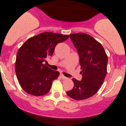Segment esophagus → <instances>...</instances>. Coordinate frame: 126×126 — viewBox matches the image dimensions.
I'll return each mask as SVG.
<instances>
[{
	"label": "esophagus",
	"instance_id": "esophagus-1",
	"mask_svg": "<svg viewBox=\"0 0 126 126\" xmlns=\"http://www.w3.org/2000/svg\"><path fill=\"white\" fill-rule=\"evenodd\" d=\"M60 77H61V78H62V79H63V80L67 79V78H66V77H64V76L63 75H60Z\"/></svg>",
	"mask_w": 126,
	"mask_h": 126
}]
</instances>
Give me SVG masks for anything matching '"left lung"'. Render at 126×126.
Listing matches in <instances>:
<instances>
[{
    "instance_id": "obj_1",
    "label": "left lung",
    "mask_w": 126,
    "mask_h": 126,
    "mask_svg": "<svg viewBox=\"0 0 126 126\" xmlns=\"http://www.w3.org/2000/svg\"><path fill=\"white\" fill-rule=\"evenodd\" d=\"M71 41L78 51L81 65V81L72 79L74 87L68 95L80 100L90 98L102 85L107 73L108 58L100 43L85 33L71 34Z\"/></svg>"
}]
</instances>
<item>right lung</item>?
<instances>
[{"label": "right lung", "instance_id": "right-lung-1", "mask_svg": "<svg viewBox=\"0 0 126 126\" xmlns=\"http://www.w3.org/2000/svg\"><path fill=\"white\" fill-rule=\"evenodd\" d=\"M68 35L43 32L28 39L19 48L16 60V73L19 84L28 94L44 95L50 90L60 73L44 64L51 56L56 45Z\"/></svg>", "mask_w": 126, "mask_h": 126}]
</instances>
